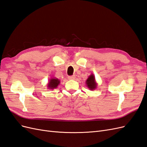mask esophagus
Here are the masks:
<instances>
[{
  "instance_id": "obj_1",
  "label": "esophagus",
  "mask_w": 147,
  "mask_h": 147,
  "mask_svg": "<svg viewBox=\"0 0 147 147\" xmlns=\"http://www.w3.org/2000/svg\"><path fill=\"white\" fill-rule=\"evenodd\" d=\"M69 80H74L75 78V75H72V76H69L68 77Z\"/></svg>"
}]
</instances>
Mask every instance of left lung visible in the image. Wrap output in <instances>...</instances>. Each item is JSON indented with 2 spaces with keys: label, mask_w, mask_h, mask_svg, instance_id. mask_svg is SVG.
I'll use <instances>...</instances> for the list:
<instances>
[{
  "label": "left lung",
  "mask_w": 147,
  "mask_h": 147,
  "mask_svg": "<svg viewBox=\"0 0 147 147\" xmlns=\"http://www.w3.org/2000/svg\"><path fill=\"white\" fill-rule=\"evenodd\" d=\"M86 84L87 87L90 89V90L92 91L96 90L97 86V83H96L95 76L94 74H92L88 77V78L86 80Z\"/></svg>",
  "instance_id": "8db88e82"
}]
</instances>
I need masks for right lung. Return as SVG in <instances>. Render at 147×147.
<instances>
[{"label": "right lung", "instance_id": "add662e5", "mask_svg": "<svg viewBox=\"0 0 147 147\" xmlns=\"http://www.w3.org/2000/svg\"><path fill=\"white\" fill-rule=\"evenodd\" d=\"M60 84V80L57 78L52 77L49 80L48 83L47 84V88L49 90H54L56 89L57 86Z\"/></svg>", "mask_w": 147, "mask_h": 147}]
</instances>
